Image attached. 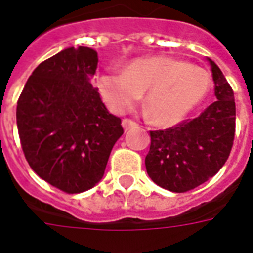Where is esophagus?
Instances as JSON below:
<instances>
[{"label":"esophagus","mask_w":253,"mask_h":253,"mask_svg":"<svg viewBox=\"0 0 253 253\" xmlns=\"http://www.w3.org/2000/svg\"><path fill=\"white\" fill-rule=\"evenodd\" d=\"M122 126H123L125 130H128V128L136 126V122L131 121V119H123V121H122Z\"/></svg>","instance_id":"esophagus-1"}]
</instances>
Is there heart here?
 <instances>
[{"mask_svg":"<svg viewBox=\"0 0 253 253\" xmlns=\"http://www.w3.org/2000/svg\"><path fill=\"white\" fill-rule=\"evenodd\" d=\"M211 88V76L184 60L154 56L131 61L121 71H107L99 78V91L117 114L131 110L145 93V110L158 125L182 121L203 102Z\"/></svg>","mask_w":253,"mask_h":253,"instance_id":"obj_1","label":"heart"}]
</instances>
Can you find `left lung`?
<instances>
[{
    "label": "left lung",
    "instance_id": "obj_1",
    "mask_svg": "<svg viewBox=\"0 0 253 253\" xmlns=\"http://www.w3.org/2000/svg\"><path fill=\"white\" fill-rule=\"evenodd\" d=\"M214 82V96L197 118L166 130L150 131L146 155L147 174L155 184L174 193H184L212 178L231 154L236 106L233 89L221 69L208 59Z\"/></svg>",
    "mask_w": 253,
    "mask_h": 253
}]
</instances>
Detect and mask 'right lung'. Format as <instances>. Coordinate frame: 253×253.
<instances>
[{
	"mask_svg": "<svg viewBox=\"0 0 253 253\" xmlns=\"http://www.w3.org/2000/svg\"><path fill=\"white\" fill-rule=\"evenodd\" d=\"M96 50L67 48L39 64L17 102V128L33 171L65 193H82L102 179L121 118L108 112L93 78Z\"/></svg>",
	"mask_w": 253,
	"mask_h": 253,
	"instance_id": "add662e5",
	"label": "right lung"
}]
</instances>
